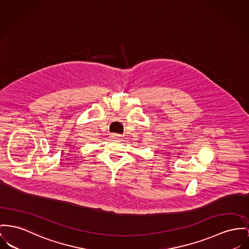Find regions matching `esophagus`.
<instances>
[{
	"mask_svg": "<svg viewBox=\"0 0 249 249\" xmlns=\"http://www.w3.org/2000/svg\"><path fill=\"white\" fill-rule=\"evenodd\" d=\"M122 136L120 135V134H116V133H113V134H111V138L112 139H115V140H117V139H120Z\"/></svg>",
	"mask_w": 249,
	"mask_h": 249,
	"instance_id": "34e87169",
	"label": "esophagus"
}]
</instances>
